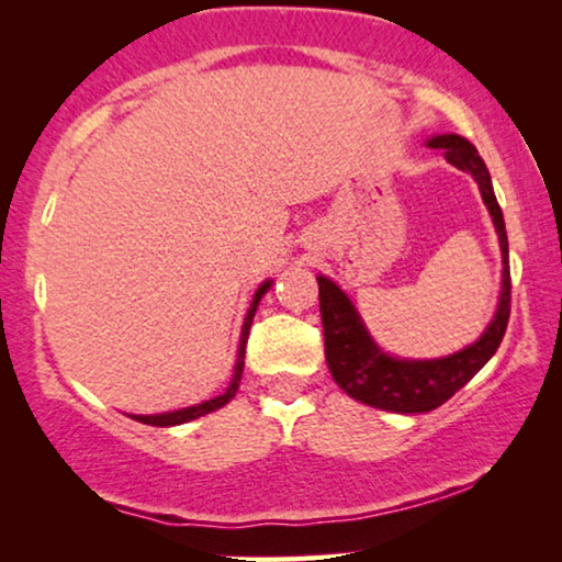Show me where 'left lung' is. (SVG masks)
Returning a JSON list of instances; mask_svg holds the SVG:
<instances>
[{"instance_id": "obj_1", "label": "left lung", "mask_w": 562, "mask_h": 562, "mask_svg": "<svg viewBox=\"0 0 562 562\" xmlns=\"http://www.w3.org/2000/svg\"><path fill=\"white\" fill-rule=\"evenodd\" d=\"M429 148L442 150L448 164L471 173L479 181L483 204L488 206L491 220L502 245V296L494 319L479 340L468 348L452 352L448 358L435 360H404L381 352L373 337L356 312V306L335 281L317 276L319 283V312L325 327V358L329 373L345 394L368 406L396 414L432 412L437 406L465 386L504 340L512 312V276H509V240H506L504 214L491 187L488 168L465 137L437 135L427 140Z\"/></svg>"}]
</instances>
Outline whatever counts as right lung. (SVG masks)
<instances>
[{"label": "right lung", "mask_w": 562, "mask_h": 562, "mask_svg": "<svg viewBox=\"0 0 562 562\" xmlns=\"http://www.w3.org/2000/svg\"><path fill=\"white\" fill-rule=\"evenodd\" d=\"M271 289V281H263L256 291V296H252V304L248 314H245V322H243V335H240V348H237V363H235V373H233V381H229L227 391L222 396H214L210 402H202V404H194V406H187V409H179V412H166V414H133V419L143 422V425H153V427H173V425H183V422H191L196 417H204V414H210L214 409H220V406H225L229 398L237 394V386H240V379H243V366H245V345H248V335H250V325H252V317H256V310H258V302L260 296L266 294V291Z\"/></svg>", "instance_id": "add662e5"}]
</instances>
